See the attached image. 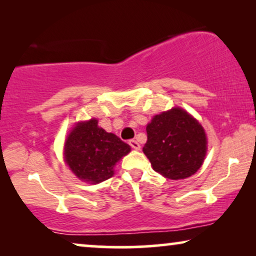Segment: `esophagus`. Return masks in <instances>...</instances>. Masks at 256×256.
Masks as SVG:
<instances>
[{
  "label": "esophagus",
  "mask_w": 256,
  "mask_h": 256,
  "mask_svg": "<svg viewBox=\"0 0 256 256\" xmlns=\"http://www.w3.org/2000/svg\"><path fill=\"white\" fill-rule=\"evenodd\" d=\"M129 146H130L132 148L135 149V150L141 149V146H140V143L136 141V140H130V141H129Z\"/></svg>",
  "instance_id": "obj_1"
}]
</instances>
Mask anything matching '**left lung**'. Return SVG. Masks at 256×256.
<instances>
[{"label": "left lung", "instance_id": "obj_1", "mask_svg": "<svg viewBox=\"0 0 256 256\" xmlns=\"http://www.w3.org/2000/svg\"><path fill=\"white\" fill-rule=\"evenodd\" d=\"M143 152L156 172L184 180L197 172L206 155V135L199 122L180 108L155 115L146 126Z\"/></svg>", "mask_w": 256, "mask_h": 256}]
</instances>
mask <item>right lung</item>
Masks as SVG:
<instances>
[{"label":"right lung","mask_w":256,"mask_h":256,"mask_svg":"<svg viewBox=\"0 0 256 256\" xmlns=\"http://www.w3.org/2000/svg\"><path fill=\"white\" fill-rule=\"evenodd\" d=\"M130 152V146L116 135L98 127L92 118L78 124L65 143V162L76 177L98 184L113 176L118 160Z\"/></svg>","instance_id":"right-lung-1"}]
</instances>
